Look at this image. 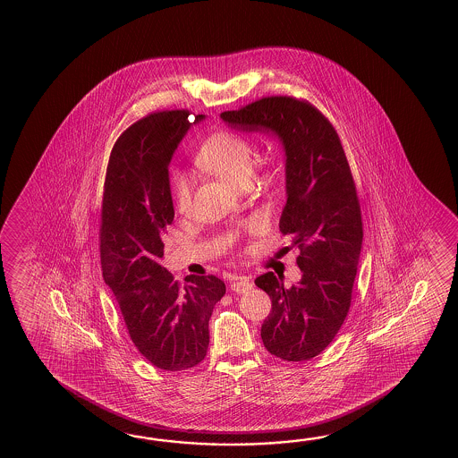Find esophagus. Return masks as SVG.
Returning a JSON list of instances; mask_svg holds the SVG:
<instances>
[{"label": "esophagus", "mask_w": 458, "mask_h": 458, "mask_svg": "<svg viewBox=\"0 0 458 458\" xmlns=\"http://www.w3.org/2000/svg\"><path fill=\"white\" fill-rule=\"evenodd\" d=\"M231 290L233 293H245L249 290H252V283L247 278V276H237L233 278V282L231 283Z\"/></svg>", "instance_id": "1"}]
</instances>
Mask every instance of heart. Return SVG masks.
I'll use <instances>...</instances> for the list:
<instances>
[{
    "mask_svg": "<svg viewBox=\"0 0 458 458\" xmlns=\"http://www.w3.org/2000/svg\"><path fill=\"white\" fill-rule=\"evenodd\" d=\"M253 147L245 137L221 129L206 137L205 142L196 150L195 164L223 176L233 185H243L250 165H252ZM170 191L176 211L185 215L191 206V180L186 174L174 172L170 176Z\"/></svg>",
    "mask_w": 458,
    "mask_h": 458,
    "instance_id": "1",
    "label": "heart"
}]
</instances>
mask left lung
<instances>
[{"label": "left lung", "mask_w": 458, "mask_h": 458, "mask_svg": "<svg viewBox=\"0 0 458 458\" xmlns=\"http://www.w3.org/2000/svg\"><path fill=\"white\" fill-rule=\"evenodd\" d=\"M241 131L273 132L286 156L280 231L298 249L301 280L284 288L272 272L255 284L272 300L265 349L286 361L311 360L335 337L351 308L363 225L357 188L339 134L306 99L267 97L221 113Z\"/></svg>", "instance_id": "obj_1"}]
</instances>
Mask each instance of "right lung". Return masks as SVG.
Returning <instances> with one entry per match:
<instances>
[{
	"instance_id": "add662e5",
	"label": "right lung",
	"mask_w": 458,
	"mask_h": 458,
	"mask_svg": "<svg viewBox=\"0 0 458 458\" xmlns=\"http://www.w3.org/2000/svg\"><path fill=\"white\" fill-rule=\"evenodd\" d=\"M205 119L160 111L119 136L107 162L101 205L103 278L116 296L131 341L154 367L190 370L205 360L209 318L225 284L215 275L180 284L160 265L174 223L168 165L188 129Z\"/></svg>"
}]
</instances>
